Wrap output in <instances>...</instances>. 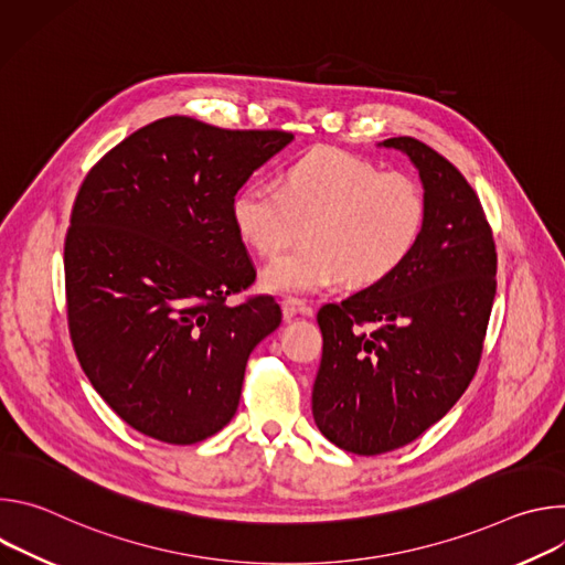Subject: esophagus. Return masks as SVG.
<instances>
[{"instance_id": "34e87169", "label": "esophagus", "mask_w": 565, "mask_h": 565, "mask_svg": "<svg viewBox=\"0 0 565 565\" xmlns=\"http://www.w3.org/2000/svg\"><path fill=\"white\" fill-rule=\"evenodd\" d=\"M281 310H284L286 319H290L295 315H312V306H308L303 299H297V297H286L281 301Z\"/></svg>"}]
</instances>
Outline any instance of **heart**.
Wrapping results in <instances>:
<instances>
[{"instance_id":"heart-1","label":"heart","mask_w":565,"mask_h":565,"mask_svg":"<svg viewBox=\"0 0 565 565\" xmlns=\"http://www.w3.org/2000/svg\"><path fill=\"white\" fill-rule=\"evenodd\" d=\"M236 234L270 257L306 232L308 244L277 257L262 275L275 292H315L335 284L371 288L414 255L427 223L420 183L380 172L371 160L340 151H308L281 170L279 188L248 183L232 199Z\"/></svg>"}]
</instances>
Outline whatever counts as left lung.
Wrapping results in <instances>:
<instances>
[{
  "label": "left lung",
  "mask_w": 565,
  "mask_h": 565,
  "mask_svg": "<svg viewBox=\"0 0 565 565\" xmlns=\"http://www.w3.org/2000/svg\"><path fill=\"white\" fill-rule=\"evenodd\" d=\"M420 172L427 223L386 281L324 303L312 416L358 456L405 447L436 425L476 375L497 295V244L456 166L412 136L384 140Z\"/></svg>",
  "instance_id": "8db88e82"
}]
</instances>
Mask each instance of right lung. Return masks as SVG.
<instances>
[{
	"instance_id": "right-lung-1",
	"label": "right lung",
	"mask_w": 565,
	"mask_h": 565,
	"mask_svg": "<svg viewBox=\"0 0 565 565\" xmlns=\"http://www.w3.org/2000/svg\"><path fill=\"white\" fill-rule=\"evenodd\" d=\"M292 140L160 118L109 149L77 190L64 238L66 321L94 388L136 431L194 445L234 416L253 349L281 321L232 199Z\"/></svg>"
}]
</instances>
